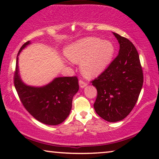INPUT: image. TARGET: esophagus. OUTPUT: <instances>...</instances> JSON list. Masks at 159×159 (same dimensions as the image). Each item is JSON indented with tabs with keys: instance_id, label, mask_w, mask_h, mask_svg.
<instances>
[{
	"instance_id": "esophagus-1",
	"label": "esophagus",
	"mask_w": 159,
	"mask_h": 159,
	"mask_svg": "<svg viewBox=\"0 0 159 159\" xmlns=\"http://www.w3.org/2000/svg\"><path fill=\"white\" fill-rule=\"evenodd\" d=\"M79 84H80V88H84V87H85V86L87 85V83H86L85 82L82 81V80H80V81H79Z\"/></svg>"
}]
</instances>
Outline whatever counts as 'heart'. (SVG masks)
<instances>
[{
    "label": "heart",
    "mask_w": 159,
    "mask_h": 159,
    "mask_svg": "<svg viewBox=\"0 0 159 159\" xmlns=\"http://www.w3.org/2000/svg\"><path fill=\"white\" fill-rule=\"evenodd\" d=\"M114 53V47L109 41L88 37L71 43L65 55L74 63H81L80 69L86 77H94L105 70Z\"/></svg>",
    "instance_id": "heart-1"
}]
</instances>
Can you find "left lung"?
Listing matches in <instances>:
<instances>
[{
  "instance_id": "left-lung-1",
  "label": "left lung",
  "mask_w": 159,
  "mask_h": 159,
  "mask_svg": "<svg viewBox=\"0 0 159 159\" xmlns=\"http://www.w3.org/2000/svg\"><path fill=\"white\" fill-rule=\"evenodd\" d=\"M119 43L118 56L92 81L97 89L95 112L104 120L116 122L128 116L138 101L143 74L138 51L128 39L114 33Z\"/></svg>"
}]
</instances>
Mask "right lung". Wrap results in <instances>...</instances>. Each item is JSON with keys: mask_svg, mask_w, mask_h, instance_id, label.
Instances as JSON below:
<instances>
[{"mask_svg": "<svg viewBox=\"0 0 159 159\" xmlns=\"http://www.w3.org/2000/svg\"><path fill=\"white\" fill-rule=\"evenodd\" d=\"M25 43L16 57L14 86L23 106L37 120L48 125L62 123L70 114L74 95L79 90L77 77H56L46 85L33 87L25 84L19 75L18 56L30 44Z\"/></svg>", "mask_w": 159, "mask_h": 159, "instance_id": "right-lung-1", "label": "right lung"}]
</instances>
